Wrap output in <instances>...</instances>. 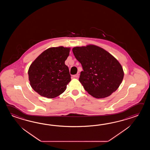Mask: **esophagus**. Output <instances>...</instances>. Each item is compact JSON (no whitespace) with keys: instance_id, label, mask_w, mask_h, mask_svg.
<instances>
[{"instance_id":"esophagus-1","label":"esophagus","mask_w":150,"mask_h":150,"mask_svg":"<svg viewBox=\"0 0 150 150\" xmlns=\"http://www.w3.org/2000/svg\"><path fill=\"white\" fill-rule=\"evenodd\" d=\"M74 76V78H78V77L79 76V74H75V75H74V76Z\"/></svg>"}]
</instances>
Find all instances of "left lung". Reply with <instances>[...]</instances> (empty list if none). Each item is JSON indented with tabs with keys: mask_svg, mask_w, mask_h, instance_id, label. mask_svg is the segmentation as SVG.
<instances>
[{
	"mask_svg": "<svg viewBox=\"0 0 150 150\" xmlns=\"http://www.w3.org/2000/svg\"><path fill=\"white\" fill-rule=\"evenodd\" d=\"M72 51L83 67L79 80L91 96L104 98L117 90L123 79L124 72L114 56L94 45L74 47Z\"/></svg>",
	"mask_w": 150,
	"mask_h": 150,
	"instance_id": "obj_1",
	"label": "left lung"
}]
</instances>
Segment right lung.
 <instances>
[{
  "label": "right lung",
  "mask_w": 150,
  "mask_h": 150,
  "mask_svg": "<svg viewBox=\"0 0 150 150\" xmlns=\"http://www.w3.org/2000/svg\"><path fill=\"white\" fill-rule=\"evenodd\" d=\"M70 48H50L36 58L29 68V80L32 88L40 96L54 98L64 92L71 81L65 61Z\"/></svg>",
  "instance_id": "obj_1"
}]
</instances>
